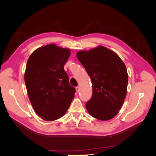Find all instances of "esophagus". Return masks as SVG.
<instances>
[{
  "instance_id": "34e87169",
  "label": "esophagus",
  "mask_w": 156,
  "mask_h": 156,
  "mask_svg": "<svg viewBox=\"0 0 156 156\" xmlns=\"http://www.w3.org/2000/svg\"><path fill=\"white\" fill-rule=\"evenodd\" d=\"M75 89H76V91H77V92H79L80 91V87H77L76 88H75Z\"/></svg>"
}]
</instances>
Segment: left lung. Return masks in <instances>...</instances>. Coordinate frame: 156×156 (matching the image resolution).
Returning a JSON list of instances; mask_svg holds the SVG:
<instances>
[{"instance_id": "left-lung-1", "label": "left lung", "mask_w": 156, "mask_h": 156, "mask_svg": "<svg viewBox=\"0 0 156 156\" xmlns=\"http://www.w3.org/2000/svg\"><path fill=\"white\" fill-rule=\"evenodd\" d=\"M76 55L92 81V96L86 103L88 113L100 120L112 119L123 105L127 94L126 65L115 52L101 45L80 51Z\"/></svg>"}]
</instances>
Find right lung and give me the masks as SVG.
<instances>
[{"mask_svg":"<svg viewBox=\"0 0 156 156\" xmlns=\"http://www.w3.org/2000/svg\"><path fill=\"white\" fill-rule=\"evenodd\" d=\"M69 49L51 44L36 49L27 60L25 82L28 96L37 115L46 121L63 116L75 96L64 66Z\"/></svg>","mask_w":156,"mask_h":156,"instance_id":"right-lung-1","label":"right lung"}]
</instances>
